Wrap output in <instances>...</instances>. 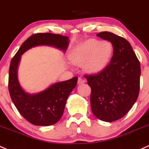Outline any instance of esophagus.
Masks as SVG:
<instances>
[{"label": "esophagus", "mask_w": 149, "mask_h": 149, "mask_svg": "<svg viewBox=\"0 0 149 149\" xmlns=\"http://www.w3.org/2000/svg\"><path fill=\"white\" fill-rule=\"evenodd\" d=\"M86 82V80L81 79V78H79V80H78V84H83Z\"/></svg>", "instance_id": "1"}]
</instances>
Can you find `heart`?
Segmentation results:
<instances>
[{
  "instance_id": "obj_1",
  "label": "heart",
  "mask_w": 149,
  "mask_h": 149,
  "mask_svg": "<svg viewBox=\"0 0 149 149\" xmlns=\"http://www.w3.org/2000/svg\"><path fill=\"white\" fill-rule=\"evenodd\" d=\"M113 47L109 40L101 42L89 39L75 47L70 54V59L77 65L84 64V69L91 74L106 69L111 59Z\"/></svg>"
}]
</instances>
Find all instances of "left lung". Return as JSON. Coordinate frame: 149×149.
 Listing matches in <instances>:
<instances>
[{
    "instance_id": "8db88e82",
    "label": "left lung",
    "mask_w": 149,
    "mask_h": 149,
    "mask_svg": "<svg viewBox=\"0 0 149 149\" xmlns=\"http://www.w3.org/2000/svg\"><path fill=\"white\" fill-rule=\"evenodd\" d=\"M96 36L112 43L113 54L106 69L85 77L91 88L93 113L103 121L112 122L124 116L136 101L140 88V63L125 38L107 31Z\"/></svg>"
}]
</instances>
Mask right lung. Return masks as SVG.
Masks as SVG:
<instances>
[{
	"mask_svg": "<svg viewBox=\"0 0 149 149\" xmlns=\"http://www.w3.org/2000/svg\"><path fill=\"white\" fill-rule=\"evenodd\" d=\"M69 38L59 34L37 33L29 37L20 47L11 60L9 68L8 89L13 103L28 121L36 126H48L61 118L67 98L76 86L78 77L56 82L40 92L29 93L22 88L18 78L21 56L36 46L54 47L65 53L69 45Z\"/></svg>",
	"mask_w": 149,
	"mask_h": 149,
	"instance_id": "add662e5",
	"label": "right lung"
}]
</instances>
